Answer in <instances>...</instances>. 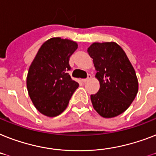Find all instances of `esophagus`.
Returning a JSON list of instances; mask_svg holds the SVG:
<instances>
[{
	"instance_id": "34e87169",
	"label": "esophagus",
	"mask_w": 156,
	"mask_h": 156,
	"mask_svg": "<svg viewBox=\"0 0 156 156\" xmlns=\"http://www.w3.org/2000/svg\"><path fill=\"white\" fill-rule=\"evenodd\" d=\"M91 78H92V76L90 75V74H88V76H87V78H84V79H82V82H87V81H89L90 79H91Z\"/></svg>"
}]
</instances>
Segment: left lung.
Here are the masks:
<instances>
[{"instance_id": "8db88e82", "label": "left lung", "mask_w": 156, "mask_h": 156, "mask_svg": "<svg viewBox=\"0 0 156 156\" xmlns=\"http://www.w3.org/2000/svg\"><path fill=\"white\" fill-rule=\"evenodd\" d=\"M87 51L93 58L100 84L98 93L90 95L94 109L103 118L116 117L131 106L138 93L135 69L115 41L94 42Z\"/></svg>"}]
</instances>
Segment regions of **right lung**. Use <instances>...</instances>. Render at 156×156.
<instances>
[{
    "mask_svg": "<svg viewBox=\"0 0 156 156\" xmlns=\"http://www.w3.org/2000/svg\"><path fill=\"white\" fill-rule=\"evenodd\" d=\"M77 49L76 41L52 37L41 45L30 65L28 93L37 110L47 117L62 113L79 86L68 74L69 57Z\"/></svg>",
    "mask_w": 156,
    "mask_h": 156,
    "instance_id": "1",
    "label": "right lung"
}]
</instances>
